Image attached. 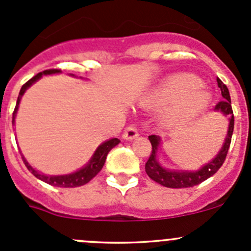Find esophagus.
I'll use <instances>...</instances> for the list:
<instances>
[{
  "instance_id": "34e87169",
  "label": "esophagus",
  "mask_w": 251,
  "mask_h": 251,
  "mask_svg": "<svg viewBox=\"0 0 251 251\" xmlns=\"http://www.w3.org/2000/svg\"><path fill=\"white\" fill-rule=\"evenodd\" d=\"M137 137H138V131H137V128L133 127V126H128V127L125 130V132L123 133L124 140L132 141Z\"/></svg>"
}]
</instances>
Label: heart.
I'll list each match as a JSON object with an SVG mask.
<instances>
[{
    "label": "heart",
    "mask_w": 251,
    "mask_h": 251,
    "mask_svg": "<svg viewBox=\"0 0 251 251\" xmlns=\"http://www.w3.org/2000/svg\"><path fill=\"white\" fill-rule=\"evenodd\" d=\"M211 93L193 74H176L159 83L148 95L146 104L151 108L169 105L165 119L169 123L184 124L198 118L206 109Z\"/></svg>",
    "instance_id": "obj_1"
}]
</instances>
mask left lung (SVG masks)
<instances>
[{
	"instance_id": "8db88e82",
	"label": "left lung",
	"mask_w": 251,
	"mask_h": 251,
	"mask_svg": "<svg viewBox=\"0 0 251 251\" xmlns=\"http://www.w3.org/2000/svg\"><path fill=\"white\" fill-rule=\"evenodd\" d=\"M217 85L221 88V95L224 97V100L217 103L214 110L217 111V113L224 114L225 116L228 118V130H227L226 138H225V142L219 153L209 163L201 166L199 170H170V169L161 166V164L156 159L158 149L161 144V138L156 135L149 136L148 138L151 143V153L148 161L146 163V173L153 181L158 182L159 184L168 187V188H187V187H193L201 183L205 179L216 174L217 170L221 168L225 159H226L227 153H228L229 144H231L232 133H233L234 127V116L233 110H232L228 88L220 78H217Z\"/></svg>"
}]
</instances>
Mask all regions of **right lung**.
Instances as JSON below:
<instances>
[{
  "label": "right lung",
  "mask_w": 251,
  "mask_h": 251,
  "mask_svg": "<svg viewBox=\"0 0 251 251\" xmlns=\"http://www.w3.org/2000/svg\"><path fill=\"white\" fill-rule=\"evenodd\" d=\"M60 70L58 69H50V70H45V72L39 73L37 75H35L34 77L30 78L27 82H25L24 85L22 86L20 88V92L19 96H18V100H17V105H16V109L13 111V120H12V124L14 125L16 123V116H17V111L18 108H19V103L20 100H22L23 95L25 93V91L32 85V83L36 82L37 80H40L44 75H50V74H59ZM72 76H75V75L70 74ZM120 143V141L118 138H110V140L103 142L100 146H98V148L96 149V151L93 153L92 158L90 159L87 164L85 166H82L81 169H78L77 171L72 174H67V175H46V174H41L39 173L37 170H35L31 165L26 161V159L23 156V160H24L25 166L27 168V170L30 171L32 175H34L36 178L41 179V181L46 182V183L50 184V186H54V187H64V188H73V187H80L86 184L87 182H90L93 177L96 176L100 170H102L103 165L105 163V159H107L108 153L114 148L115 146Z\"/></svg>",
  "instance_id": "right-lung-1"
}]
</instances>
